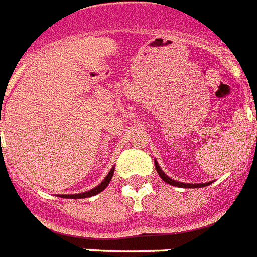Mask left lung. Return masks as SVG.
I'll use <instances>...</instances> for the list:
<instances>
[{
	"label": "left lung",
	"mask_w": 257,
	"mask_h": 257,
	"mask_svg": "<svg viewBox=\"0 0 257 257\" xmlns=\"http://www.w3.org/2000/svg\"><path fill=\"white\" fill-rule=\"evenodd\" d=\"M155 166H156V170H157V173H159L160 177H161V178L164 179L166 183H169V185H172V186H178V187H186V188H196V187H204V186H208L210 183L209 182V183H197V185H190V183H182V182L173 181L172 178H169L168 175L162 172L161 168H160L159 164H157V161H156V160H155Z\"/></svg>",
	"instance_id": "8db88e82"
}]
</instances>
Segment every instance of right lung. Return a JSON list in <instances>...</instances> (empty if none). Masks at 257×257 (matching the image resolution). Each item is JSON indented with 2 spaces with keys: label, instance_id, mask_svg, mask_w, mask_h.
Returning a JSON list of instances; mask_svg holds the SVG:
<instances>
[{
  "label": "right lung",
  "instance_id": "add662e5",
  "mask_svg": "<svg viewBox=\"0 0 257 257\" xmlns=\"http://www.w3.org/2000/svg\"><path fill=\"white\" fill-rule=\"evenodd\" d=\"M114 174V168L111 169L110 172H109V174L105 177L104 181L100 183V185L97 186L96 188H93V190H91V191H87V192H83V194H76V195H61L62 197H66V199H84V197H89V196H95V195L100 194V192L102 191V190H105L106 188V186L109 185V182L111 181V177H113Z\"/></svg>",
  "mask_w": 257,
  "mask_h": 257
}]
</instances>
